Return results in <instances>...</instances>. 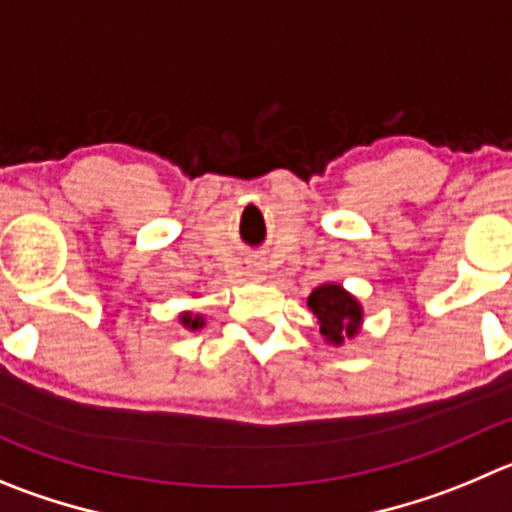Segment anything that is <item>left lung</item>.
Listing matches in <instances>:
<instances>
[{"label": "left lung", "instance_id": "obj_1", "mask_svg": "<svg viewBox=\"0 0 512 512\" xmlns=\"http://www.w3.org/2000/svg\"><path fill=\"white\" fill-rule=\"evenodd\" d=\"M308 308L318 318L321 336L333 346H341L346 338L356 336L361 331V323H364L361 303L348 290H343V285L336 283L318 285L308 295Z\"/></svg>", "mask_w": 512, "mask_h": 512}]
</instances>
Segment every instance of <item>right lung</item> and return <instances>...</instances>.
Listing matches in <instances>:
<instances>
[{"mask_svg": "<svg viewBox=\"0 0 512 512\" xmlns=\"http://www.w3.org/2000/svg\"><path fill=\"white\" fill-rule=\"evenodd\" d=\"M181 326L189 328V331H197V328L204 326V318H202V315L184 313V315H181Z\"/></svg>", "mask_w": 512, "mask_h": 512, "instance_id": "add662e5", "label": "right lung"}]
</instances>
